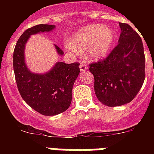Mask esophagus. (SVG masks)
<instances>
[{
  "label": "esophagus",
  "instance_id": "34e87169",
  "mask_svg": "<svg viewBox=\"0 0 154 154\" xmlns=\"http://www.w3.org/2000/svg\"><path fill=\"white\" fill-rule=\"evenodd\" d=\"M79 68H80V71H81L82 72H84L85 71L87 70V66L85 65H84V64H80Z\"/></svg>",
  "mask_w": 154,
  "mask_h": 154
}]
</instances>
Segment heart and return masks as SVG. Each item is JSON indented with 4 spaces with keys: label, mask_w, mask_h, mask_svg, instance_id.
I'll list each match as a JSON object with an SVG mask.
<instances>
[{
    "label": "heart",
    "mask_w": 154,
    "mask_h": 154,
    "mask_svg": "<svg viewBox=\"0 0 154 154\" xmlns=\"http://www.w3.org/2000/svg\"><path fill=\"white\" fill-rule=\"evenodd\" d=\"M116 40V33L109 27L100 24L86 25L75 31L65 48L72 55H79L85 50L92 61H99L107 56Z\"/></svg>",
    "instance_id": "1"
}]
</instances>
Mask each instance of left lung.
Listing matches in <instances>:
<instances>
[{
    "label": "left lung",
    "instance_id": "left-lung-1",
    "mask_svg": "<svg viewBox=\"0 0 154 154\" xmlns=\"http://www.w3.org/2000/svg\"><path fill=\"white\" fill-rule=\"evenodd\" d=\"M119 24V44L106 59L89 65L95 79L96 97L103 105L111 107L130 103L145 79L142 39L129 24Z\"/></svg>",
    "mask_w": 154,
    "mask_h": 154
}]
</instances>
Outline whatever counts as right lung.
Segmentation results:
<instances>
[{"label":"right lung","instance_id":"add662e5","mask_svg":"<svg viewBox=\"0 0 154 154\" xmlns=\"http://www.w3.org/2000/svg\"><path fill=\"white\" fill-rule=\"evenodd\" d=\"M53 24H38L28 28L17 40L13 55V67L17 89L27 104L44 116H55L70 106L72 88L79 74V63L58 62L44 74L31 72L24 60V48L31 35L49 32ZM58 55H63L60 48L55 45Z\"/></svg>","mask_w":154,"mask_h":154}]
</instances>
